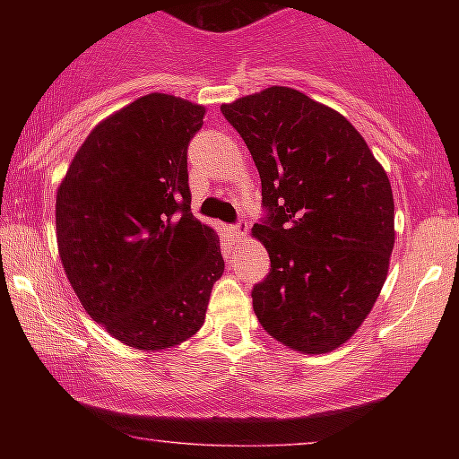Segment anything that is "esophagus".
Segmentation results:
<instances>
[{
  "mask_svg": "<svg viewBox=\"0 0 459 459\" xmlns=\"http://www.w3.org/2000/svg\"><path fill=\"white\" fill-rule=\"evenodd\" d=\"M229 230H230V235L237 237V239H241V237H246V233H247V224L239 222L235 226H229Z\"/></svg>",
  "mask_w": 459,
  "mask_h": 459,
  "instance_id": "1",
  "label": "esophagus"
}]
</instances>
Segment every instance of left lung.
<instances>
[{
    "mask_svg": "<svg viewBox=\"0 0 459 459\" xmlns=\"http://www.w3.org/2000/svg\"><path fill=\"white\" fill-rule=\"evenodd\" d=\"M220 109L255 160L270 212L252 229L272 265L252 289L256 317L278 343L328 354L356 334L386 281L394 246L386 170L343 114L293 88Z\"/></svg>",
    "mask_w": 459,
    "mask_h": 459,
    "instance_id": "left-lung-1",
    "label": "left lung"
}]
</instances>
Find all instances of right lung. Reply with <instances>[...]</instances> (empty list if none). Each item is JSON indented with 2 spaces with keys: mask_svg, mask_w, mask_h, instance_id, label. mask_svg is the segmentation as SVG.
<instances>
[{
  "mask_svg": "<svg viewBox=\"0 0 459 459\" xmlns=\"http://www.w3.org/2000/svg\"><path fill=\"white\" fill-rule=\"evenodd\" d=\"M204 105L151 92L101 120L56 196L57 252L86 313L120 343L181 345L224 273L220 237L192 213L187 144Z\"/></svg>",
  "mask_w": 459,
  "mask_h": 459,
  "instance_id": "add662e5",
  "label": "right lung"
}]
</instances>
